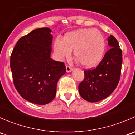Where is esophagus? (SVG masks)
Wrapping results in <instances>:
<instances>
[{"label": "esophagus", "instance_id": "1", "mask_svg": "<svg viewBox=\"0 0 135 135\" xmlns=\"http://www.w3.org/2000/svg\"><path fill=\"white\" fill-rule=\"evenodd\" d=\"M66 70L67 73H70V72H71L72 70H73V68L71 67V66H66Z\"/></svg>", "mask_w": 135, "mask_h": 135}]
</instances>
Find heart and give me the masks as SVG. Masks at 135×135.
I'll list each match as a JSON object with an SVG mask.
<instances>
[{
  "mask_svg": "<svg viewBox=\"0 0 135 135\" xmlns=\"http://www.w3.org/2000/svg\"><path fill=\"white\" fill-rule=\"evenodd\" d=\"M54 50L60 58L67 57L70 50L80 65L93 67L103 59L106 42L103 34L95 28H81L66 34L62 38H57Z\"/></svg>",
  "mask_w": 135,
  "mask_h": 135,
  "instance_id": "1",
  "label": "heart"
}]
</instances>
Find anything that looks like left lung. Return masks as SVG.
<instances>
[{
  "label": "left lung",
  "instance_id": "1",
  "mask_svg": "<svg viewBox=\"0 0 135 135\" xmlns=\"http://www.w3.org/2000/svg\"><path fill=\"white\" fill-rule=\"evenodd\" d=\"M110 50L95 69L84 71V80L79 84L81 97L91 103L105 99L115 90L120 78L122 51L115 37L108 38Z\"/></svg>",
  "mask_w": 135,
  "mask_h": 135
}]
</instances>
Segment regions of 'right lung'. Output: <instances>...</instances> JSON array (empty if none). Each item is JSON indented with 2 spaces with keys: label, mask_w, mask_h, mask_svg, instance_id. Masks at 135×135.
Segmentation results:
<instances>
[{
  "label": "right lung",
  "mask_w": 135,
  "mask_h": 135,
  "mask_svg": "<svg viewBox=\"0 0 135 135\" xmlns=\"http://www.w3.org/2000/svg\"><path fill=\"white\" fill-rule=\"evenodd\" d=\"M50 28H37L19 39L10 57L13 81L17 92L31 103L44 105L55 98L57 84L66 73L62 62L50 57Z\"/></svg>",
  "instance_id": "obj_1"
}]
</instances>
